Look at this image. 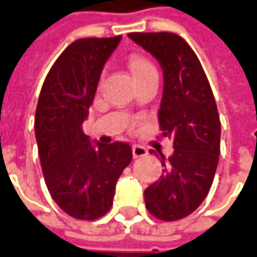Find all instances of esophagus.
Masks as SVG:
<instances>
[{
	"label": "esophagus",
	"instance_id": "obj_1",
	"mask_svg": "<svg viewBox=\"0 0 257 257\" xmlns=\"http://www.w3.org/2000/svg\"><path fill=\"white\" fill-rule=\"evenodd\" d=\"M133 149V156L134 158H143V156H145V155L148 154V151L144 148V147H141V145H137V144H134L132 147Z\"/></svg>",
	"mask_w": 257,
	"mask_h": 257
}]
</instances>
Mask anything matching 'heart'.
I'll list each match as a JSON object with an SVG mask.
<instances>
[{"mask_svg":"<svg viewBox=\"0 0 257 257\" xmlns=\"http://www.w3.org/2000/svg\"><path fill=\"white\" fill-rule=\"evenodd\" d=\"M127 65L130 67L134 79H138V77L145 76V74L156 73V69H155L154 63L149 61L148 58H145V56L143 55H133L132 58L128 59V62H127ZM103 81H105V72H102L101 76H99L98 85L102 87Z\"/></svg>","mask_w":257,"mask_h":257,"instance_id":"1","label":"heart"}]
</instances>
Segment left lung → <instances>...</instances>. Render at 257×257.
Returning <instances> with one entry per match:
<instances>
[{"label":"left lung","mask_w":257,"mask_h":257,"mask_svg":"<svg viewBox=\"0 0 257 257\" xmlns=\"http://www.w3.org/2000/svg\"><path fill=\"white\" fill-rule=\"evenodd\" d=\"M128 37L163 67L161 138H169L174 151L169 159L158 151L163 174L144 196L152 216L176 221L196 210L212 187L220 155L217 105L201 62L184 38L169 32L130 33Z\"/></svg>","instance_id":"left-lung-1"}]
</instances>
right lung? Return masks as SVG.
<instances>
[{
	"label": "right lung",
	"mask_w": 257,
	"mask_h": 257,
	"mask_svg": "<svg viewBox=\"0 0 257 257\" xmlns=\"http://www.w3.org/2000/svg\"><path fill=\"white\" fill-rule=\"evenodd\" d=\"M120 38L76 40L52 65L38 96L34 130L45 184L56 205L77 220L109 212L116 183L133 159L128 144L94 148L81 128Z\"/></svg>",
	"instance_id": "obj_1"
}]
</instances>
